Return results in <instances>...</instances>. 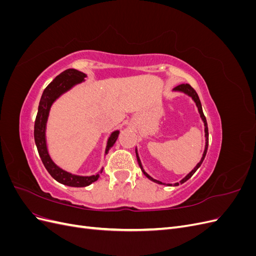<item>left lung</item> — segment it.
<instances>
[{
    "mask_svg": "<svg viewBox=\"0 0 256 256\" xmlns=\"http://www.w3.org/2000/svg\"><path fill=\"white\" fill-rule=\"evenodd\" d=\"M173 92H182V94H184V95H187L188 97H190L193 102H194V104H196V108H198V113H200V118H202V120H203V122H204V131H205V148H204V152H203V156H202V158H200V162L198 164L194 166V168L192 170V171L189 173V174H187L186 175L182 180L180 182H175V184H164V182H160V180H154V178H152L150 175H148L147 174L145 171H144V168H143V166H142V162H141V160H140V157H138V148H136V160H138V166H140V168H141V170H142V172H143V174L148 178V180H150L152 182H156V184H166V186H170V187H171V186H178L180 184H184V182H187L189 178L194 174L196 171H198V168L200 166V164H203V161H204V159H205V156H206V152H207V148H208V126H207V122H206V118H205V115H204V113H203V109H202V104H200V98H198V92L193 90L192 88H191V85H189V84H180V85H178V86H176L175 88H173Z\"/></svg>",
    "mask_w": 256,
    "mask_h": 256,
    "instance_id": "1",
    "label": "left lung"
}]
</instances>
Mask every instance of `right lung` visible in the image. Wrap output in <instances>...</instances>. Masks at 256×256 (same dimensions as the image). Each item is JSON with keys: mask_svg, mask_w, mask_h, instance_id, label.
<instances>
[{"mask_svg": "<svg viewBox=\"0 0 256 256\" xmlns=\"http://www.w3.org/2000/svg\"><path fill=\"white\" fill-rule=\"evenodd\" d=\"M86 76H88L86 74L76 70V69H67V70L63 72L60 74L56 76V79H54L48 86L44 88L42 92L40 106H38L37 116L35 120V126H34L35 144L37 146L38 154H40V157L42 158L44 168H47L49 174L56 182H58L60 184H63L65 186H69V187H86V186H90V184H92L98 180L99 175L102 173L104 168L95 175H90V176L76 175L72 173H69L65 171V170L60 168L56 162L52 160L48 150L47 134H46V132H47V122H48L50 110L53 104L56 102L62 95H64L65 92L74 88L76 85L84 82ZM118 134H120V130H115L111 134L109 138H108L104 154H106L112 148L116 140H118Z\"/></svg>", "mask_w": 256, "mask_h": 256, "instance_id": "right-lung-1", "label": "right lung"}]
</instances>
